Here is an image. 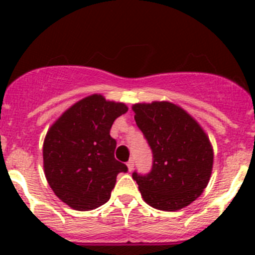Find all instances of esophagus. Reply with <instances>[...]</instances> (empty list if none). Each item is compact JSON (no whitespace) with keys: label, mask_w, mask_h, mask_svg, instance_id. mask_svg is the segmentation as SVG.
Listing matches in <instances>:
<instances>
[{"label":"esophagus","mask_w":255,"mask_h":255,"mask_svg":"<svg viewBox=\"0 0 255 255\" xmlns=\"http://www.w3.org/2000/svg\"><path fill=\"white\" fill-rule=\"evenodd\" d=\"M126 166H128V170H129L130 172H131V171L134 170V159H130V161L128 162V163H126Z\"/></svg>","instance_id":"esophagus-1"}]
</instances>
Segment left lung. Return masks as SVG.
I'll return each mask as SVG.
<instances>
[{
  "label": "left lung",
  "instance_id": "1",
  "mask_svg": "<svg viewBox=\"0 0 255 255\" xmlns=\"http://www.w3.org/2000/svg\"><path fill=\"white\" fill-rule=\"evenodd\" d=\"M135 123L153 153L148 175L132 173L144 202L161 211L185 208L211 179L213 148L194 117L168 101L132 105Z\"/></svg>",
  "mask_w": 255,
  "mask_h": 255
}]
</instances>
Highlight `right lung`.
<instances>
[{
	"mask_svg": "<svg viewBox=\"0 0 255 255\" xmlns=\"http://www.w3.org/2000/svg\"><path fill=\"white\" fill-rule=\"evenodd\" d=\"M128 111L125 103L92 94L74 103L52 124L43 143V168L56 197L75 211L105 204L126 164L115 158L110 130Z\"/></svg>",
	"mask_w": 255,
	"mask_h": 255,
	"instance_id": "right-lung-1",
	"label": "right lung"
}]
</instances>
